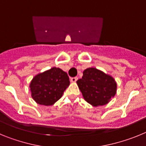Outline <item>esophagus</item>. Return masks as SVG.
<instances>
[{
  "instance_id": "34e87169",
  "label": "esophagus",
  "mask_w": 146,
  "mask_h": 146,
  "mask_svg": "<svg viewBox=\"0 0 146 146\" xmlns=\"http://www.w3.org/2000/svg\"><path fill=\"white\" fill-rule=\"evenodd\" d=\"M71 82H75L77 80V77H72V78H71Z\"/></svg>"
}]
</instances>
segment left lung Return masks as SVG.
I'll use <instances>...</instances> for the list:
<instances>
[{
    "label": "left lung",
    "instance_id": "8db88e82",
    "mask_svg": "<svg viewBox=\"0 0 146 146\" xmlns=\"http://www.w3.org/2000/svg\"><path fill=\"white\" fill-rule=\"evenodd\" d=\"M77 83L85 100L94 107L107 104L116 94L114 78L96 68L84 70Z\"/></svg>",
    "mask_w": 146,
    "mask_h": 146
}]
</instances>
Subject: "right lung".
<instances>
[{"instance_id": "right-lung-1", "label": "right lung", "mask_w": 146, "mask_h": 146, "mask_svg": "<svg viewBox=\"0 0 146 146\" xmlns=\"http://www.w3.org/2000/svg\"><path fill=\"white\" fill-rule=\"evenodd\" d=\"M69 83L66 72L53 67L33 77L30 84L31 96L38 104L50 106L61 98Z\"/></svg>"}]
</instances>
